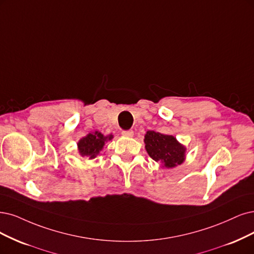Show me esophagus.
Instances as JSON below:
<instances>
[{
    "instance_id": "esophagus-1",
    "label": "esophagus",
    "mask_w": 254,
    "mask_h": 254,
    "mask_svg": "<svg viewBox=\"0 0 254 254\" xmlns=\"http://www.w3.org/2000/svg\"><path fill=\"white\" fill-rule=\"evenodd\" d=\"M121 134L124 135V136H126V137H133L134 132H133L132 129H126V130H122Z\"/></svg>"
}]
</instances>
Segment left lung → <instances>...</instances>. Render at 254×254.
<instances>
[{
	"instance_id": "8db88e82",
	"label": "left lung",
	"mask_w": 254,
	"mask_h": 254,
	"mask_svg": "<svg viewBox=\"0 0 254 254\" xmlns=\"http://www.w3.org/2000/svg\"><path fill=\"white\" fill-rule=\"evenodd\" d=\"M144 142L149 157L167 168L175 167L184 161L185 147L174 136L147 130Z\"/></svg>"
}]
</instances>
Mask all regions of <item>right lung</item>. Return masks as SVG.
Wrapping results in <instances>:
<instances>
[{
  "label": "right lung",
  "mask_w": 254,
  "mask_h": 254,
  "mask_svg": "<svg viewBox=\"0 0 254 254\" xmlns=\"http://www.w3.org/2000/svg\"><path fill=\"white\" fill-rule=\"evenodd\" d=\"M112 136L105 137L101 133L95 132V133H90L86 137L79 140L78 142V151L80 155L87 156L90 159L95 158L97 154L102 149L103 145L107 140H111Z\"/></svg>",
  "instance_id": "add662e5"
}]
</instances>
